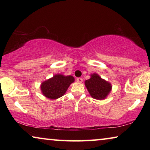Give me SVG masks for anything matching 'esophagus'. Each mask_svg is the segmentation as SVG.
Here are the masks:
<instances>
[{"instance_id": "1", "label": "esophagus", "mask_w": 150, "mask_h": 150, "mask_svg": "<svg viewBox=\"0 0 150 150\" xmlns=\"http://www.w3.org/2000/svg\"><path fill=\"white\" fill-rule=\"evenodd\" d=\"M77 81L79 83H82L83 82V79L81 77H78V78H77Z\"/></svg>"}]
</instances>
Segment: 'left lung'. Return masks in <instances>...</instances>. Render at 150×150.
Here are the masks:
<instances>
[{
    "label": "left lung",
    "mask_w": 150,
    "mask_h": 150,
    "mask_svg": "<svg viewBox=\"0 0 150 150\" xmlns=\"http://www.w3.org/2000/svg\"><path fill=\"white\" fill-rule=\"evenodd\" d=\"M85 83L91 96L98 100L105 99L112 88L110 83L102 79L96 73L91 75V77L86 80Z\"/></svg>",
    "instance_id": "1"
}]
</instances>
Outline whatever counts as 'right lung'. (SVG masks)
Returning <instances> with one entry per match:
<instances>
[{"label": "right lung", "instance_id": "right-lung-1", "mask_svg": "<svg viewBox=\"0 0 150 150\" xmlns=\"http://www.w3.org/2000/svg\"><path fill=\"white\" fill-rule=\"evenodd\" d=\"M74 81V78L71 75H55L42 83V92L47 98L56 99L64 95L68 87Z\"/></svg>", "mask_w": 150, "mask_h": 150}]
</instances>
